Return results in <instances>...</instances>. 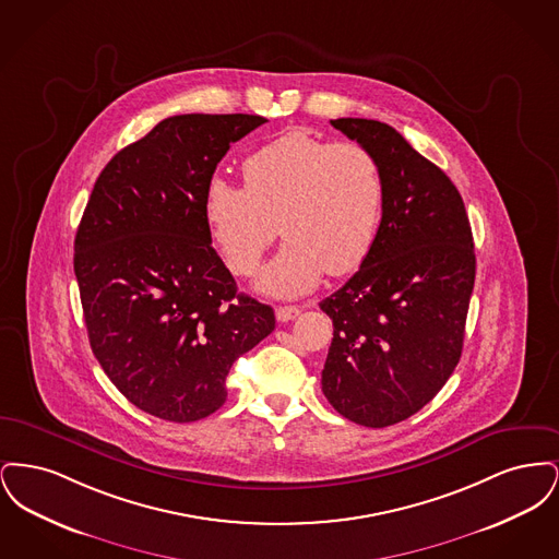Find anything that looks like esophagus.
Returning a JSON list of instances; mask_svg holds the SVG:
<instances>
[{
  "mask_svg": "<svg viewBox=\"0 0 559 559\" xmlns=\"http://www.w3.org/2000/svg\"><path fill=\"white\" fill-rule=\"evenodd\" d=\"M299 312H301V308H297V306H281V308H276V319L278 322H289V320L297 319Z\"/></svg>",
  "mask_w": 559,
  "mask_h": 559,
  "instance_id": "1",
  "label": "esophagus"
}]
</instances>
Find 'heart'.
I'll list each match as a JSON object with an SVG mask.
<instances>
[{"label": "heart", "instance_id": "obj_1", "mask_svg": "<svg viewBox=\"0 0 559 559\" xmlns=\"http://www.w3.org/2000/svg\"><path fill=\"white\" fill-rule=\"evenodd\" d=\"M245 187L215 176L203 212L228 267L247 276L278 235L287 242L258 287L295 297L312 292L324 270L344 276L362 266L383 207V171L371 148L292 130L242 160Z\"/></svg>", "mask_w": 559, "mask_h": 559}]
</instances>
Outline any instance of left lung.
<instances>
[{
    "instance_id": "8db88e82",
    "label": "left lung",
    "mask_w": 559,
    "mask_h": 559,
    "mask_svg": "<svg viewBox=\"0 0 559 559\" xmlns=\"http://www.w3.org/2000/svg\"><path fill=\"white\" fill-rule=\"evenodd\" d=\"M331 126L377 155L385 194L367 260L320 301L333 320L322 392L358 426H394L442 390L461 358L472 226L451 178L394 128L352 117Z\"/></svg>"
}]
</instances>
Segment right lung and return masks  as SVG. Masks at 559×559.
<instances>
[{
    "label": "right lung",
    "mask_w": 559,
    "mask_h": 559,
    "mask_svg": "<svg viewBox=\"0 0 559 559\" xmlns=\"http://www.w3.org/2000/svg\"><path fill=\"white\" fill-rule=\"evenodd\" d=\"M260 115H176L100 171L75 237L94 356L140 411L199 421L226 402L235 360L274 331L212 247L205 188Z\"/></svg>",
    "instance_id": "add662e5"
}]
</instances>
